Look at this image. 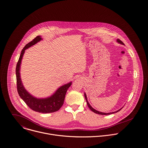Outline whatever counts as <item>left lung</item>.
<instances>
[{
  "label": "left lung",
  "mask_w": 148,
  "mask_h": 148,
  "mask_svg": "<svg viewBox=\"0 0 148 148\" xmlns=\"http://www.w3.org/2000/svg\"><path fill=\"white\" fill-rule=\"evenodd\" d=\"M117 42L119 43H120V44H121V45H124V43H123L121 40H120L119 39H117ZM84 96H85V98L86 103H87V105H88V106L89 107V108L91 110V111H92V112H94L95 113H96V114H101V115H109V114H113V113H117V112H119V111H120V110H121L122 108H123H123H121V109H120L119 110H117V111H116V112H111V113H103V112H99V111H97V110L94 109L90 105V104L89 103V102H88V100H87V96H86V95L85 93H84Z\"/></svg>",
  "instance_id": "1"
}]
</instances>
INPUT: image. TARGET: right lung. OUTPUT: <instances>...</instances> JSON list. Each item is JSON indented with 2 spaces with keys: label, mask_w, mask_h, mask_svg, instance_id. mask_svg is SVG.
<instances>
[{
  "label": "right lung",
  "mask_w": 148,
  "mask_h": 148,
  "mask_svg": "<svg viewBox=\"0 0 148 148\" xmlns=\"http://www.w3.org/2000/svg\"><path fill=\"white\" fill-rule=\"evenodd\" d=\"M41 40H42L41 36H37L33 40L27 43L21 51L16 70L17 88L19 96L31 109L39 113H49L58 111L63 106L66 93L69 88L71 86L72 82L71 81L61 86L53 95L45 98H37L30 94L25 89L23 84L20 75L21 60L26 49L37 43Z\"/></svg>",
  "instance_id": "add662e5"
}]
</instances>
